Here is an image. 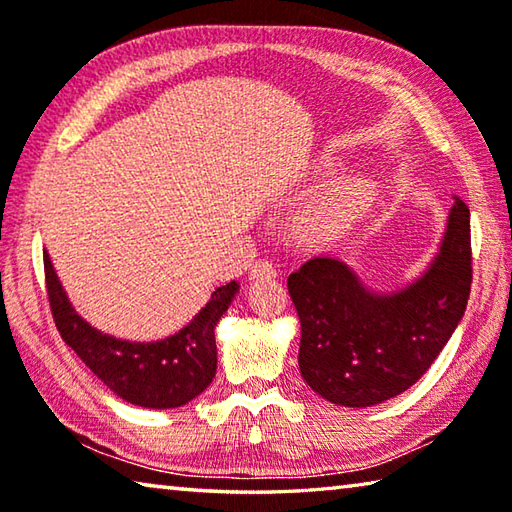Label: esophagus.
I'll use <instances>...</instances> for the list:
<instances>
[{
	"label": "esophagus",
	"instance_id": "obj_1",
	"mask_svg": "<svg viewBox=\"0 0 512 512\" xmlns=\"http://www.w3.org/2000/svg\"><path fill=\"white\" fill-rule=\"evenodd\" d=\"M277 275V268L268 259H257V262L250 266V280H271Z\"/></svg>",
	"mask_w": 512,
	"mask_h": 512
}]
</instances>
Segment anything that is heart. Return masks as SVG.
Returning <instances> with one entry per match:
<instances>
[{
    "mask_svg": "<svg viewBox=\"0 0 512 512\" xmlns=\"http://www.w3.org/2000/svg\"><path fill=\"white\" fill-rule=\"evenodd\" d=\"M375 201V185L366 178H341L329 187L314 210V221L320 228H341L368 210Z\"/></svg>",
    "mask_w": 512,
    "mask_h": 512,
    "instance_id": "heart-1",
    "label": "heart"
}]
</instances>
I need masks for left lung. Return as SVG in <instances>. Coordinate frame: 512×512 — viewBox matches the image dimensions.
I'll return each mask as SVG.
<instances>
[{
	"label": "left lung",
	"instance_id": "1",
	"mask_svg": "<svg viewBox=\"0 0 512 512\" xmlns=\"http://www.w3.org/2000/svg\"><path fill=\"white\" fill-rule=\"evenodd\" d=\"M300 372L332 404L372 406L411 388L445 348L472 287L470 207L449 212L440 253L418 282L377 296L348 266L314 257L289 275Z\"/></svg>",
	"mask_w": 512,
	"mask_h": 512
}]
</instances>
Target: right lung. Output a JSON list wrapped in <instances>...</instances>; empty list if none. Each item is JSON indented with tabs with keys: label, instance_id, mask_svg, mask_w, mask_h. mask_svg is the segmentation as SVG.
Wrapping results in <instances>:
<instances>
[{
	"label": "right lung",
	"instance_id": "add662e5",
	"mask_svg": "<svg viewBox=\"0 0 512 512\" xmlns=\"http://www.w3.org/2000/svg\"><path fill=\"white\" fill-rule=\"evenodd\" d=\"M45 259V284L63 341L121 400L146 409H176L212 384L216 372L214 327L235 298L237 282L219 287L198 316L178 334L155 343H128L90 327L69 305L54 266Z\"/></svg>",
	"mask_w": 512,
	"mask_h": 512
}]
</instances>
